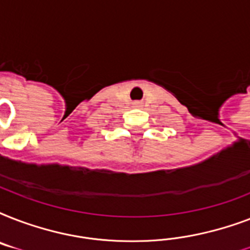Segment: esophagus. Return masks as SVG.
Wrapping results in <instances>:
<instances>
[{"mask_svg":"<svg viewBox=\"0 0 250 250\" xmlns=\"http://www.w3.org/2000/svg\"><path fill=\"white\" fill-rule=\"evenodd\" d=\"M135 105H140V104H139V102H136V104H135Z\"/></svg>","mask_w":250,"mask_h":250,"instance_id":"obj_1","label":"esophagus"}]
</instances>
